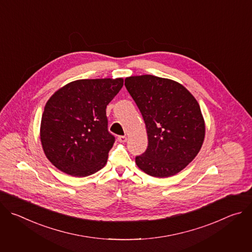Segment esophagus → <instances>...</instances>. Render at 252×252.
Returning a JSON list of instances; mask_svg holds the SVG:
<instances>
[{
	"label": "esophagus",
	"instance_id": "obj_1",
	"mask_svg": "<svg viewBox=\"0 0 252 252\" xmlns=\"http://www.w3.org/2000/svg\"><path fill=\"white\" fill-rule=\"evenodd\" d=\"M118 140L120 142H126V135H120V136H118Z\"/></svg>",
	"mask_w": 252,
	"mask_h": 252
}]
</instances>
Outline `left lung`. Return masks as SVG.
I'll return each mask as SVG.
<instances>
[{
  "instance_id": "left-lung-1",
  "label": "left lung",
  "mask_w": 252,
  "mask_h": 252,
  "mask_svg": "<svg viewBox=\"0 0 252 252\" xmlns=\"http://www.w3.org/2000/svg\"><path fill=\"white\" fill-rule=\"evenodd\" d=\"M125 86L145 121L147 151L136 165L155 177L183 170L196 157L205 134L198 102L181 84L152 75L126 78Z\"/></svg>"
}]
</instances>
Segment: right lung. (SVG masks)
<instances>
[{
  "label": "right lung",
  "mask_w": 252,
  "mask_h": 252,
  "mask_svg": "<svg viewBox=\"0 0 252 252\" xmlns=\"http://www.w3.org/2000/svg\"><path fill=\"white\" fill-rule=\"evenodd\" d=\"M123 86V79L78 80L50 97L42 117L41 141L57 168L84 177L105 165L116 140L107 129L105 109Z\"/></svg>",
  "instance_id": "right-lung-1"
}]
</instances>
